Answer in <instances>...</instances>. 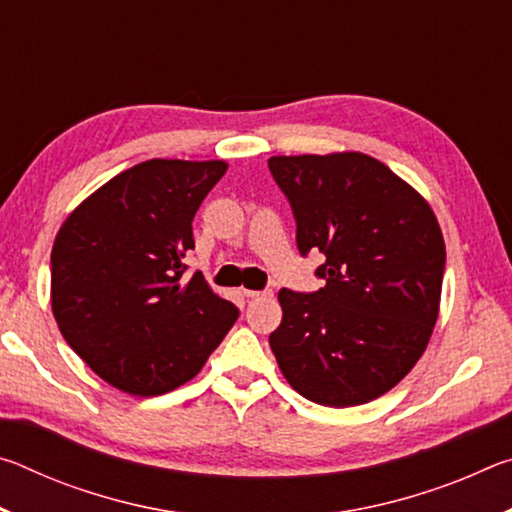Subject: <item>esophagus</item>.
<instances>
[{
    "instance_id": "esophagus-1",
    "label": "esophagus",
    "mask_w": 512,
    "mask_h": 512,
    "mask_svg": "<svg viewBox=\"0 0 512 512\" xmlns=\"http://www.w3.org/2000/svg\"><path fill=\"white\" fill-rule=\"evenodd\" d=\"M244 296L248 300H259V298H271L273 291L271 289H264V291H250V289H244Z\"/></svg>"
}]
</instances>
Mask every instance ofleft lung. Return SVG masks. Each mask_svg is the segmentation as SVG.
Masks as SVG:
<instances>
[{"instance_id":"obj_1","label":"left lung","mask_w":512,"mask_h":512,"mask_svg":"<svg viewBox=\"0 0 512 512\" xmlns=\"http://www.w3.org/2000/svg\"><path fill=\"white\" fill-rule=\"evenodd\" d=\"M296 216L298 250H320L316 293L282 289L271 350L307 400L345 409L377 400L427 350L440 311L445 239L420 192L359 151L273 155Z\"/></svg>"}]
</instances>
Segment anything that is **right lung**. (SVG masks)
Returning <instances> with one entry per match:
<instances>
[{
  "label": "right lung",
  "instance_id": "1",
  "mask_svg": "<svg viewBox=\"0 0 512 512\" xmlns=\"http://www.w3.org/2000/svg\"><path fill=\"white\" fill-rule=\"evenodd\" d=\"M223 160L153 158L74 207L51 248V311L79 357L135 397L194 379L239 309L201 273L183 282L192 221Z\"/></svg>",
  "mask_w": 512,
  "mask_h": 512
}]
</instances>
